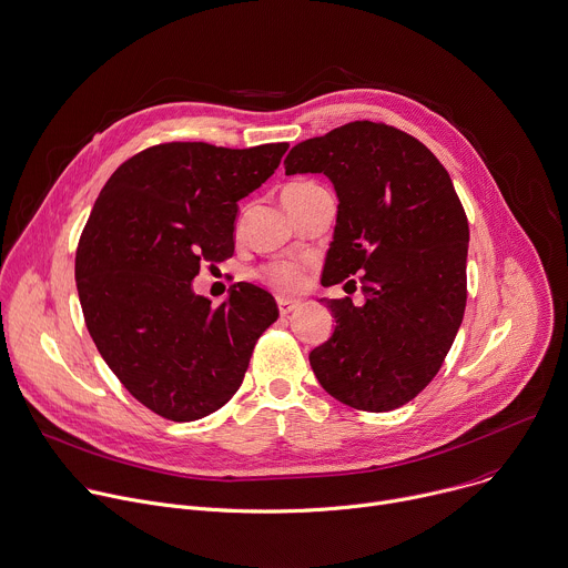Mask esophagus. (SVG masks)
<instances>
[{
    "mask_svg": "<svg viewBox=\"0 0 568 568\" xmlns=\"http://www.w3.org/2000/svg\"><path fill=\"white\" fill-rule=\"evenodd\" d=\"M276 305H278V312L285 316V314L294 312L301 303H298V301H292V298H285V296H278V298H276Z\"/></svg>",
    "mask_w": 568,
    "mask_h": 568,
    "instance_id": "34e87169",
    "label": "esophagus"
}]
</instances>
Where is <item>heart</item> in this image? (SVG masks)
Listing matches in <instances>:
<instances>
[{
	"instance_id": "1",
	"label": "heart",
	"mask_w": 568,
	"mask_h": 568,
	"mask_svg": "<svg viewBox=\"0 0 568 568\" xmlns=\"http://www.w3.org/2000/svg\"><path fill=\"white\" fill-rule=\"evenodd\" d=\"M258 278L278 292H298L307 281V265L292 258L272 261L258 270Z\"/></svg>"
}]
</instances>
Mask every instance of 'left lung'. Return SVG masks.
<instances>
[{
    "label": "left lung",
    "instance_id": "left-lung-1",
    "mask_svg": "<svg viewBox=\"0 0 568 568\" xmlns=\"http://www.w3.org/2000/svg\"><path fill=\"white\" fill-rule=\"evenodd\" d=\"M285 173H325L338 196L323 285L358 276L365 303L323 298L334 334L310 352L327 395L388 413L439 372L466 310L468 219L437 155L410 133L356 120L298 142ZM356 281H347V285Z\"/></svg>",
    "mask_w": 568,
    "mask_h": 568
}]
</instances>
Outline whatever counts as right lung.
Masks as SVG:
<instances>
[{
    "label": "right lung",
    "mask_w": 568,
    "mask_h": 568,
    "mask_svg": "<svg viewBox=\"0 0 568 568\" xmlns=\"http://www.w3.org/2000/svg\"><path fill=\"white\" fill-rule=\"evenodd\" d=\"M287 146L153 144L113 171L82 230L75 281L89 334L131 397L169 422L223 408L278 318L274 296L252 283L214 307L192 281L234 254L239 201Z\"/></svg>",
    "instance_id": "right-lung-1"
}]
</instances>
